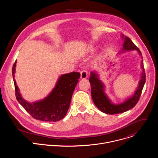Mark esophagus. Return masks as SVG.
I'll use <instances>...</instances> for the list:
<instances>
[{
  "label": "esophagus",
  "instance_id": "34e87169",
  "mask_svg": "<svg viewBox=\"0 0 158 158\" xmlns=\"http://www.w3.org/2000/svg\"><path fill=\"white\" fill-rule=\"evenodd\" d=\"M87 77V72L85 70H82L81 71V78L84 79Z\"/></svg>",
  "mask_w": 158,
  "mask_h": 158
}]
</instances>
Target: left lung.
Listing matches in <instances>:
<instances>
[{
	"instance_id": "left-lung-1",
	"label": "left lung",
	"mask_w": 158,
	"mask_h": 158,
	"mask_svg": "<svg viewBox=\"0 0 158 158\" xmlns=\"http://www.w3.org/2000/svg\"><path fill=\"white\" fill-rule=\"evenodd\" d=\"M122 38L124 40L123 48L122 49L123 52L126 51L136 50L139 52V55L141 56H142V54L138 48L128 37L123 35ZM141 57L143 58V57ZM141 66L143 69V73L141 76V80L139 81L138 87L136 92L134 93V94L132 97L126 100L124 102L119 104H115L110 102L104 93V85L99 79L98 74H96L95 72L91 73V76H90L89 81L91 83V85L92 98L94 103L101 111L106 114H115L126 112L136 106L139 100V98L141 97L143 89L146 82V74L143 60Z\"/></svg>"
}]
</instances>
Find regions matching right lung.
<instances>
[{"label":"right lung","instance_id":"add662e5","mask_svg":"<svg viewBox=\"0 0 158 158\" xmlns=\"http://www.w3.org/2000/svg\"><path fill=\"white\" fill-rule=\"evenodd\" d=\"M16 61L12 67V75L17 101L34 119L43 121L56 122L65 117L68 110L80 73L73 72L62 75L49 95L43 100L29 103L22 99L14 79Z\"/></svg>","mask_w":158,"mask_h":158}]
</instances>
